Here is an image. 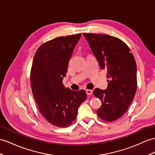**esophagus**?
I'll list each match as a JSON object with an SVG mask.
<instances>
[{
  "label": "esophagus",
  "mask_w": 155,
  "mask_h": 155,
  "mask_svg": "<svg viewBox=\"0 0 155 155\" xmlns=\"http://www.w3.org/2000/svg\"><path fill=\"white\" fill-rule=\"evenodd\" d=\"M92 93H93V91H92V90H90V89H87V90H86L87 95H91Z\"/></svg>",
  "instance_id": "obj_1"
}]
</instances>
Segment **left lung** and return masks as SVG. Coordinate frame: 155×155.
<instances>
[{"mask_svg": "<svg viewBox=\"0 0 155 155\" xmlns=\"http://www.w3.org/2000/svg\"><path fill=\"white\" fill-rule=\"evenodd\" d=\"M102 70L107 72L106 90L96 88L93 95L102 102L97 116L107 122L122 117L133 101L137 90V67L127 45L117 37L84 33Z\"/></svg>", "mask_w": 155, "mask_h": 155, "instance_id": "8db88e82", "label": "left lung"}]
</instances>
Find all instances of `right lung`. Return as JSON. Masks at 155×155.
<instances>
[{"instance_id":"add662e5","label":"right lung","mask_w":155,"mask_h":155,"mask_svg":"<svg viewBox=\"0 0 155 155\" xmlns=\"http://www.w3.org/2000/svg\"><path fill=\"white\" fill-rule=\"evenodd\" d=\"M80 37L81 33L48 41L38 48L33 58L30 76L33 95L41 114L57 127L70 126L87 99L85 90L72 91L62 84Z\"/></svg>"}]
</instances>
